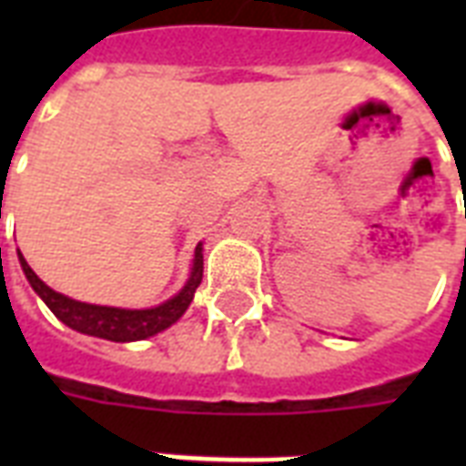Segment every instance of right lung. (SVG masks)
I'll return each mask as SVG.
<instances>
[{"label": "right lung", "mask_w": 466, "mask_h": 466, "mask_svg": "<svg viewBox=\"0 0 466 466\" xmlns=\"http://www.w3.org/2000/svg\"><path fill=\"white\" fill-rule=\"evenodd\" d=\"M18 263H21L25 280L31 283L35 295L46 302L47 309L53 311L62 324L79 333H86V336L116 340V343H130V340H145L149 336H155V333H161L186 314V309L193 302L198 285L203 280V241L196 247L193 266H190V276L186 285L176 292L174 298H168L167 302H161L157 307H147V309H123V307L79 302V299H72L67 295H62V292H55L53 288H47L33 273L31 266L25 263L21 251H18Z\"/></svg>", "instance_id": "add662e5"}]
</instances>
